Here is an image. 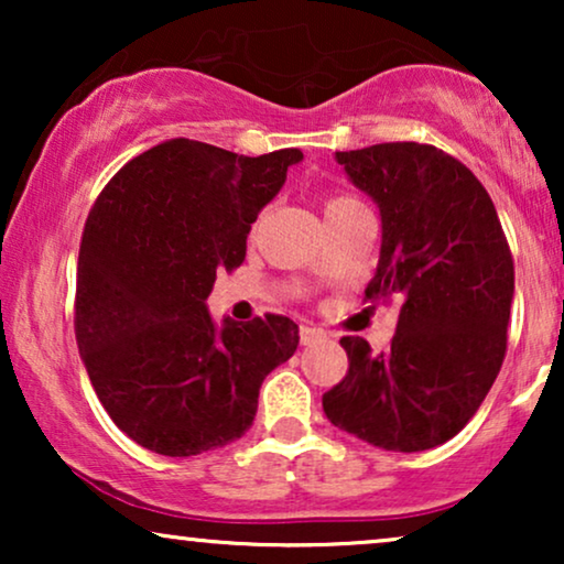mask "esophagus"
Here are the masks:
<instances>
[{
    "mask_svg": "<svg viewBox=\"0 0 564 564\" xmlns=\"http://www.w3.org/2000/svg\"><path fill=\"white\" fill-rule=\"evenodd\" d=\"M323 338H326V334H323L321 328L307 326V323H303V326H300V344H303V346H313V344L323 341Z\"/></svg>",
    "mask_w": 564,
    "mask_h": 564,
    "instance_id": "esophagus-1",
    "label": "esophagus"
}]
</instances>
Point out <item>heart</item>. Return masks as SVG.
<instances>
[{
    "instance_id": "heart-1",
    "label": "heart",
    "mask_w": 564,
    "mask_h": 564,
    "mask_svg": "<svg viewBox=\"0 0 564 564\" xmlns=\"http://www.w3.org/2000/svg\"><path fill=\"white\" fill-rule=\"evenodd\" d=\"M357 210H365V205H361L354 195H344V192H338V195L323 197V215H326V223L338 220L344 218V215L357 213Z\"/></svg>"
}]
</instances>
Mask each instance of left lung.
Segmentation results:
<instances>
[{
  "label": "left lung",
  "mask_w": 564,
  "mask_h": 564,
  "mask_svg": "<svg viewBox=\"0 0 564 564\" xmlns=\"http://www.w3.org/2000/svg\"><path fill=\"white\" fill-rule=\"evenodd\" d=\"M336 159L380 207V264L365 300L395 305L398 328L384 351L341 338L349 372L323 411L380 449H434L467 426L503 365L511 249L488 189L436 145L377 143Z\"/></svg>",
  "instance_id": "obj_1"
}]
</instances>
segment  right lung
Here are the masks:
<instances>
[{
    "label": "right lung",
    "instance_id": "obj_1",
    "mask_svg": "<svg viewBox=\"0 0 564 564\" xmlns=\"http://www.w3.org/2000/svg\"><path fill=\"white\" fill-rule=\"evenodd\" d=\"M300 159L174 138L130 159L91 205L76 344L99 403L145 449L192 457L241 438L264 377L295 354L288 315L218 330L205 300L218 272L243 264L251 223Z\"/></svg>",
    "mask_w": 564,
    "mask_h": 564
}]
</instances>
